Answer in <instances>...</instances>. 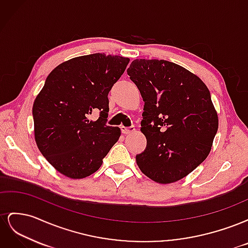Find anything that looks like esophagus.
Returning a JSON list of instances; mask_svg holds the SVG:
<instances>
[{
  "label": "esophagus",
  "instance_id": "esophagus-1",
  "mask_svg": "<svg viewBox=\"0 0 248 248\" xmlns=\"http://www.w3.org/2000/svg\"><path fill=\"white\" fill-rule=\"evenodd\" d=\"M134 130H136V128H134V126H130V127L121 126V132H122L123 134H128V133H131V132H133Z\"/></svg>",
  "mask_w": 248,
  "mask_h": 248
}]
</instances>
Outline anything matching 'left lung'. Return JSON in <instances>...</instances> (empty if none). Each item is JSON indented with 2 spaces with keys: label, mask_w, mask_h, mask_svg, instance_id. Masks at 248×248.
Returning <instances> with one entry per match:
<instances>
[{
  "label": "left lung",
  "mask_w": 248,
  "mask_h": 248,
  "mask_svg": "<svg viewBox=\"0 0 248 248\" xmlns=\"http://www.w3.org/2000/svg\"><path fill=\"white\" fill-rule=\"evenodd\" d=\"M127 74L145 101L147 147L136 156L138 166L157 183L176 182L211 150L218 129L211 95L197 76L166 60H134Z\"/></svg>",
  "instance_id": "left-lung-1"
}]
</instances>
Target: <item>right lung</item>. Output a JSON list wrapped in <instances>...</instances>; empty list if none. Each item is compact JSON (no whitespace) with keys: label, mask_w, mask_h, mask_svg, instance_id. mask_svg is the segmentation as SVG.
Masks as SVG:
<instances>
[{"label":"right lung","mask_w":248,"mask_h":248,"mask_svg":"<svg viewBox=\"0 0 248 248\" xmlns=\"http://www.w3.org/2000/svg\"><path fill=\"white\" fill-rule=\"evenodd\" d=\"M128 58L93 54L69 60L52 70L33 106L35 140L61 174L81 179L98 170L120 138L108 126V92L124 73ZM100 111L96 122L88 115Z\"/></svg>","instance_id":"1"}]
</instances>
